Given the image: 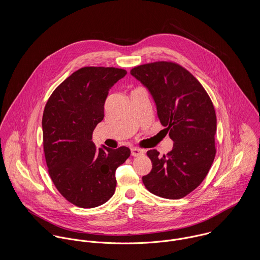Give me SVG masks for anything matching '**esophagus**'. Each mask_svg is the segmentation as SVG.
Wrapping results in <instances>:
<instances>
[{"label": "esophagus", "mask_w": 260, "mask_h": 260, "mask_svg": "<svg viewBox=\"0 0 260 260\" xmlns=\"http://www.w3.org/2000/svg\"><path fill=\"white\" fill-rule=\"evenodd\" d=\"M143 154V151L140 150L139 148H136V147H133L131 148V155L132 156H140Z\"/></svg>", "instance_id": "esophagus-1"}]
</instances>
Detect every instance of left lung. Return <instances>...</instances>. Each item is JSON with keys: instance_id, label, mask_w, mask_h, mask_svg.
I'll return each instance as SVG.
<instances>
[{"instance_id": "obj_1", "label": "left lung", "mask_w": 260, "mask_h": 260, "mask_svg": "<svg viewBox=\"0 0 260 260\" xmlns=\"http://www.w3.org/2000/svg\"><path fill=\"white\" fill-rule=\"evenodd\" d=\"M130 73L147 88L158 118L174 142L163 156L155 149L147 151L152 170L142 181L157 196L182 198L200 185L215 157L213 104L199 81L176 63L144 64Z\"/></svg>"}]
</instances>
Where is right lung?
<instances>
[{"instance_id":"1","label":"right lung","mask_w":260,"mask_h":260,"mask_svg":"<svg viewBox=\"0 0 260 260\" xmlns=\"http://www.w3.org/2000/svg\"><path fill=\"white\" fill-rule=\"evenodd\" d=\"M127 74L113 67H84L63 81L43 113V145L49 175L71 203L93 208L115 192L116 169L130 156L125 146L97 149L93 131L104 118L109 90Z\"/></svg>"}]
</instances>
